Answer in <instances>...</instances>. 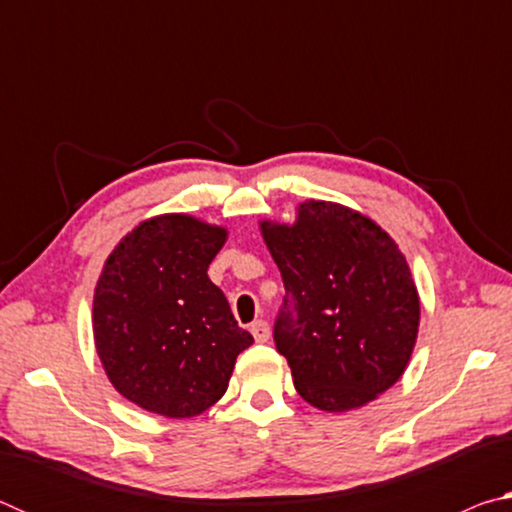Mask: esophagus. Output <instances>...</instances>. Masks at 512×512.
<instances>
[{
    "instance_id": "34e87169",
    "label": "esophagus",
    "mask_w": 512,
    "mask_h": 512,
    "mask_svg": "<svg viewBox=\"0 0 512 512\" xmlns=\"http://www.w3.org/2000/svg\"><path fill=\"white\" fill-rule=\"evenodd\" d=\"M250 332H253L257 343H266L271 339V327H268L266 320H257V323L250 325Z\"/></svg>"
}]
</instances>
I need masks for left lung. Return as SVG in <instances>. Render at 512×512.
Returning <instances> with one entry per match:
<instances>
[{
    "mask_svg": "<svg viewBox=\"0 0 512 512\" xmlns=\"http://www.w3.org/2000/svg\"><path fill=\"white\" fill-rule=\"evenodd\" d=\"M282 273L273 339L302 400L341 413L377 400L409 366L418 289L395 241L350 207L305 201L296 223L259 221Z\"/></svg>",
    "mask_w": 512,
    "mask_h": 512,
    "instance_id": "obj_1",
    "label": "left lung"
}]
</instances>
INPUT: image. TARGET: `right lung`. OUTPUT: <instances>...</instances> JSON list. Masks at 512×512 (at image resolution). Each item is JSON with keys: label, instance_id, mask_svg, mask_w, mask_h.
Returning <instances> with one entry per match:
<instances>
[{"label": "right lung", "instance_id": "right-lung-1", "mask_svg": "<svg viewBox=\"0 0 512 512\" xmlns=\"http://www.w3.org/2000/svg\"><path fill=\"white\" fill-rule=\"evenodd\" d=\"M228 232L189 214H160L119 241L92 305L94 345L110 384L164 418H194L228 391L253 336L207 277Z\"/></svg>", "mask_w": 512, "mask_h": 512}]
</instances>
